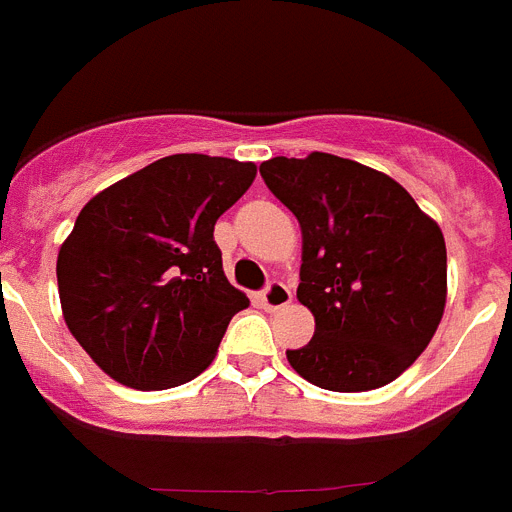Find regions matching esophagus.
I'll list each match as a JSON object with an SVG mask.
<instances>
[{
  "label": "esophagus",
  "instance_id": "esophagus-1",
  "mask_svg": "<svg viewBox=\"0 0 512 512\" xmlns=\"http://www.w3.org/2000/svg\"><path fill=\"white\" fill-rule=\"evenodd\" d=\"M265 309H281L291 304V289L283 281H270L263 289Z\"/></svg>",
  "mask_w": 512,
  "mask_h": 512
}]
</instances>
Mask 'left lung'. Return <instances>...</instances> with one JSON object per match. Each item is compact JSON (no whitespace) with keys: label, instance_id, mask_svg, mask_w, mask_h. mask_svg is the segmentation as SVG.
Listing matches in <instances>:
<instances>
[{"label":"left lung","instance_id":"left-lung-1","mask_svg":"<svg viewBox=\"0 0 512 512\" xmlns=\"http://www.w3.org/2000/svg\"><path fill=\"white\" fill-rule=\"evenodd\" d=\"M268 190L302 226L296 296L315 336L289 349L312 385L362 393L393 382L435 336L448 291L442 231L401 184L349 158L276 156Z\"/></svg>","mask_w":512,"mask_h":512}]
</instances>
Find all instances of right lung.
<instances>
[{
  "mask_svg": "<svg viewBox=\"0 0 512 512\" xmlns=\"http://www.w3.org/2000/svg\"><path fill=\"white\" fill-rule=\"evenodd\" d=\"M255 163L176 153L98 192L59 249L64 322L122 385L166 390L213 362L249 299L223 276L213 229Z\"/></svg>",
  "mask_w": 512,
  "mask_h": 512,
  "instance_id": "obj_1",
  "label": "right lung"
}]
</instances>
